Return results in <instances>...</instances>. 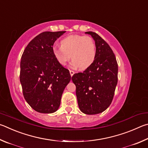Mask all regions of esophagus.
I'll use <instances>...</instances> for the list:
<instances>
[{
  "label": "esophagus",
  "instance_id": "esophagus-1",
  "mask_svg": "<svg viewBox=\"0 0 148 148\" xmlns=\"http://www.w3.org/2000/svg\"><path fill=\"white\" fill-rule=\"evenodd\" d=\"M69 73H70V75H71V76L72 77L73 75V74L75 73V71H73V70H69Z\"/></svg>",
  "mask_w": 148,
  "mask_h": 148
}]
</instances>
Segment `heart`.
Here are the masks:
<instances>
[{
  "label": "heart",
  "mask_w": 148,
  "mask_h": 148,
  "mask_svg": "<svg viewBox=\"0 0 148 148\" xmlns=\"http://www.w3.org/2000/svg\"><path fill=\"white\" fill-rule=\"evenodd\" d=\"M60 47H54L53 53L58 63L65 66L71 58L73 68L85 69L94 62L96 49L94 40L88 36L70 35L60 41Z\"/></svg>",
  "instance_id": "1"
}]
</instances>
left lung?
Here are the masks:
<instances>
[{
	"mask_svg": "<svg viewBox=\"0 0 148 148\" xmlns=\"http://www.w3.org/2000/svg\"><path fill=\"white\" fill-rule=\"evenodd\" d=\"M94 38L96 54L93 63L83 72L75 73L71 80L76 86L80 110L86 114L105 111L112 103L118 83V67L108 44L94 32H85Z\"/></svg>",
	"mask_w": 148,
	"mask_h": 148,
	"instance_id": "left-lung-1",
	"label": "left lung"
}]
</instances>
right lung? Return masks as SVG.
I'll return each instance as SVG.
<instances>
[{
  "instance_id": "right-lung-1",
  "label": "right lung",
  "mask_w": 148,
  "mask_h": 148,
  "mask_svg": "<svg viewBox=\"0 0 148 148\" xmlns=\"http://www.w3.org/2000/svg\"><path fill=\"white\" fill-rule=\"evenodd\" d=\"M66 31L43 32L26 47L21 60L20 82L26 101L40 113L58 110L64 90L71 80L69 71L54 57L53 44Z\"/></svg>"
}]
</instances>
